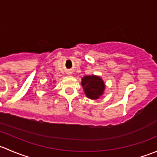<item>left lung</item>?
<instances>
[{
    "label": "left lung",
    "mask_w": 157,
    "mask_h": 157,
    "mask_svg": "<svg viewBox=\"0 0 157 157\" xmlns=\"http://www.w3.org/2000/svg\"><path fill=\"white\" fill-rule=\"evenodd\" d=\"M86 96L90 99H98L103 93L105 84L102 79L97 76H86L81 82Z\"/></svg>",
    "instance_id": "obj_1"
}]
</instances>
